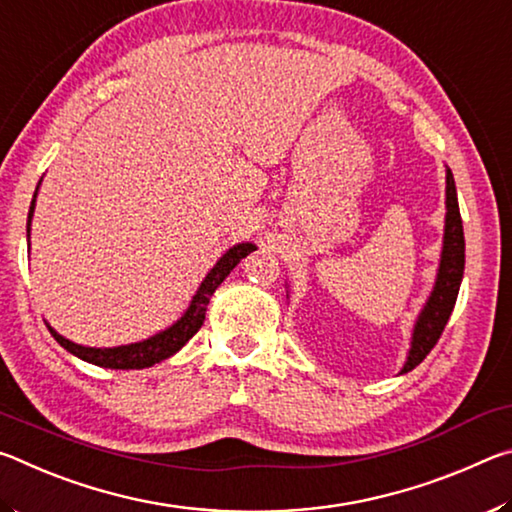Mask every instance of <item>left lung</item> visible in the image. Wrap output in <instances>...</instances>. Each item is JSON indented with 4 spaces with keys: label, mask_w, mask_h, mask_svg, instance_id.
Segmentation results:
<instances>
[{
    "label": "left lung",
    "mask_w": 512,
    "mask_h": 512,
    "mask_svg": "<svg viewBox=\"0 0 512 512\" xmlns=\"http://www.w3.org/2000/svg\"><path fill=\"white\" fill-rule=\"evenodd\" d=\"M465 268V237H463V221L461 212H458V198H456V185L452 171L447 169V219H445V241H443V257H440L438 280L436 287L431 291V298L424 305L422 314L413 329L411 352L406 359L402 372L413 370L422 359L433 350L438 343L440 334L447 325L449 316H452L458 287L463 280Z\"/></svg>",
    "instance_id": "1"
}]
</instances>
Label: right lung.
I'll return each instance as SVG.
<instances>
[{"mask_svg":"<svg viewBox=\"0 0 512 512\" xmlns=\"http://www.w3.org/2000/svg\"><path fill=\"white\" fill-rule=\"evenodd\" d=\"M38 194V189H36ZM36 194H33V201L29 207V221H27V232L31 225V216H33V205H36ZM255 246L253 244H239L235 248H230L225 253L216 266L212 268L210 273L201 284V289L196 291V296L192 300V305L185 311V316L173 323L169 329L164 332L151 336L142 343H131V345H119V348H85V345H76L65 336H60L56 329L49 332L54 339L63 345L67 352L76 354V357L94 363V366H103V368H112V370H137V368H149L153 363L169 359L171 354H176L183 345L192 339V336L201 329L203 320H205V311H207V302H210L212 293L216 291V287L230 275L232 268H235L241 259H244L248 253H253Z\"/></svg>","mask_w":512,"mask_h":512,"instance_id":"right-lung-1","label":"right lung"}]
</instances>
